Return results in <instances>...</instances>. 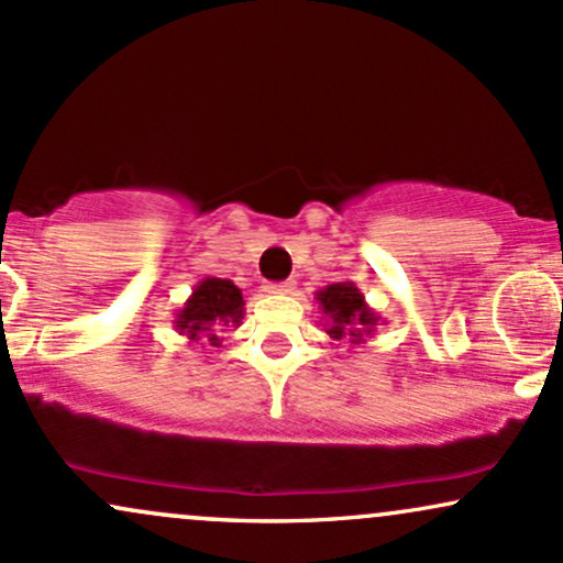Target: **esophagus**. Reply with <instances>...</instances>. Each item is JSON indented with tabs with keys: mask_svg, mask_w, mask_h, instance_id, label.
Listing matches in <instances>:
<instances>
[{
	"mask_svg": "<svg viewBox=\"0 0 563 563\" xmlns=\"http://www.w3.org/2000/svg\"><path fill=\"white\" fill-rule=\"evenodd\" d=\"M264 290H267V294L288 296V294H294V290H296V283H294V280H283V283H267V286H264Z\"/></svg>",
	"mask_w": 563,
	"mask_h": 563,
	"instance_id": "obj_1",
	"label": "esophagus"
}]
</instances>
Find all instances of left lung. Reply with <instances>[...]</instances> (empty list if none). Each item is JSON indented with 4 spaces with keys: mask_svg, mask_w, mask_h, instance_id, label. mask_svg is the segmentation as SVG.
Returning <instances> with one entry per match:
<instances>
[{
    "mask_svg": "<svg viewBox=\"0 0 563 563\" xmlns=\"http://www.w3.org/2000/svg\"><path fill=\"white\" fill-rule=\"evenodd\" d=\"M320 312L325 318V333L333 341H346L349 346L365 344L376 333L380 314L367 307L363 290L354 283H331L314 294Z\"/></svg>",
    "mask_w": 563,
    "mask_h": 563,
    "instance_id": "1",
    "label": "left lung"
}]
</instances>
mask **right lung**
I'll return each instance as SVG.
<instances>
[{"label": "right lung", "instance_id": "right-lung-1", "mask_svg": "<svg viewBox=\"0 0 563 563\" xmlns=\"http://www.w3.org/2000/svg\"><path fill=\"white\" fill-rule=\"evenodd\" d=\"M243 294L241 288L224 277H203L192 294L187 296L183 309H177L174 331L190 341H209L219 346V331L238 328L243 322Z\"/></svg>", "mask_w": 563, "mask_h": 563}]
</instances>
